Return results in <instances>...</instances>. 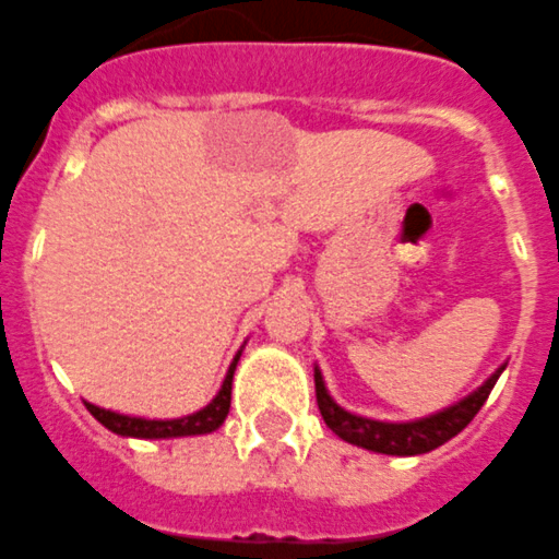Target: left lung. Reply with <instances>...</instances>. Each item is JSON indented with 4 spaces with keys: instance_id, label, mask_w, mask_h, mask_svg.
<instances>
[{
    "instance_id": "8db88e82",
    "label": "left lung",
    "mask_w": 559,
    "mask_h": 559,
    "mask_svg": "<svg viewBox=\"0 0 559 559\" xmlns=\"http://www.w3.org/2000/svg\"><path fill=\"white\" fill-rule=\"evenodd\" d=\"M498 377H501V371L492 373L475 394H469L467 400H461L459 405L448 407V411H441V414L430 416V419L405 421V425L362 419V416H354L348 411H343V407H337L332 402V396L326 394L323 377L318 371H314V396H318L323 421L332 427L340 439L348 441V444H357V448L385 455H419L430 453V450L441 448L453 436H459L473 421V416L481 411V405L487 402L489 391L495 388Z\"/></svg>"
}]
</instances>
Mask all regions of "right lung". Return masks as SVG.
<instances>
[{"label": "right lung", "mask_w": 559, "mask_h": 559, "mask_svg": "<svg viewBox=\"0 0 559 559\" xmlns=\"http://www.w3.org/2000/svg\"><path fill=\"white\" fill-rule=\"evenodd\" d=\"M236 362L239 357L233 360L230 371L225 377V385H222L219 396L211 402L207 407H202L199 414L182 416V419L171 421H154V419H134V416H120L111 414V411H104V407H95L86 402L90 414L100 421L104 427H109L111 433L118 436H134V439H174V436H199V433H211L216 427L225 421L227 411H230V391H233V371H236Z\"/></svg>", "instance_id": "add662e5"}]
</instances>
